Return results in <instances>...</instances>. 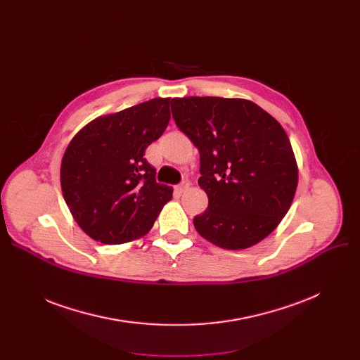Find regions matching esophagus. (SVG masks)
Returning a JSON list of instances; mask_svg holds the SVG:
<instances>
[{
    "label": "esophagus",
    "instance_id": "obj_1",
    "mask_svg": "<svg viewBox=\"0 0 360 360\" xmlns=\"http://www.w3.org/2000/svg\"><path fill=\"white\" fill-rule=\"evenodd\" d=\"M190 181H184V182H181L176 188H175V190L179 193V194H182V193H185V191H188V188H190Z\"/></svg>",
    "mask_w": 360,
    "mask_h": 360
}]
</instances>
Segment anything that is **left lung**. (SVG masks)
Returning a JSON list of instances; mask_svg holds the SVG:
<instances>
[{"instance_id":"obj_1","label":"left lung","mask_w":360,"mask_h":360,"mask_svg":"<svg viewBox=\"0 0 360 360\" xmlns=\"http://www.w3.org/2000/svg\"><path fill=\"white\" fill-rule=\"evenodd\" d=\"M178 128L200 151L198 185L209 197L197 232L223 250L267 238L289 212L297 163L286 131L269 112L238 98L170 101Z\"/></svg>"}]
</instances>
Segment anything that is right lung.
<instances>
[{
	"label": "right lung",
	"mask_w": 360,
	"mask_h": 360,
	"mask_svg": "<svg viewBox=\"0 0 360 360\" xmlns=\"http://www.w3.org/2000/svg\"><path fill=\"white\" fill-rule=\"evenodd\" d=\"M170 98H156L94 118L75 134L61 162L68 210L91 239L120 245L143 238L172 200L143 156L170 120Z\"/></svg>",
	"instance_id": "add662e5"
}]
</instances>
